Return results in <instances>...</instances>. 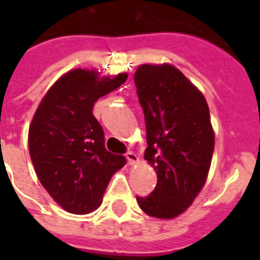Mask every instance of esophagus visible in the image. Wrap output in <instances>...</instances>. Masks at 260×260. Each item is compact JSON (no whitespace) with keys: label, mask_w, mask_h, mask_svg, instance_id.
<instances>
[{"label":"esophagus","mask_w":260,"mask_h":260,"mask_svg":"<svg viewBox=\"0 0 260 260\" xmlns=\"http://www.w3.org/2000/svg\"><path fill=\"white\" fill-rule=\"evenodd\" d=\"M126 160H128V163H129L131 166H134V165H136V163L139 162V156L135 154V152L129 151V152L126 154Z\"/></svg>","instance_id":"esophagus-1"}]
</instances>
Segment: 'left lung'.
<instances>
[{
    "mask_svg": "<svg viewBox=\"0 0 260 260\" xmlns=\"http://www.w3.org/2000/svg\"><path fill=\"white\" fill-rule=\"evenodd\" d=\"M144 112V159L158 175L154 191L136 197L151 217H178L205 185L214 150V131L204 94L170 63L140 64L135 73Z\"/></svg>",
    "mask_w": 260,
    "mask_h": 260,
    "instance_id": "8db88e82",
    "label": "left lung"
}]
</instances>
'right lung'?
Masks as SVG:
<instances>
[{"label": "right lung", "instance_id": "1", "mask_svg": "<svg viewBox=\"0 0 260 260\" xmlns=\"http://www.w3.org/2000/svg\"><path fill=\"white\" fill-rule=\"evenodd\" d=\"M126 78V73L73 69L48 89L35 112L28 131L30 160L43 187L69 213L97 209L112 175L125 165L122 155L106 151L93 106Z\"/></svg>", "mask_w": 260, "mask_h": 260}]
</instances>
